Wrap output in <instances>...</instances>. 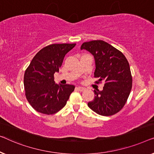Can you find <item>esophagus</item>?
<instances>
[{"label":"esophagus","mask_w":154,"mask_h":154,"mask_svg":"<svg viewBox=\"0 0 154 154\" xmlns=\"http://www.w3.org/2000/svg\"><path fill=\"white\" fill-rule=\"evenodd\" d=\"M77 89L79 91H83L85 90V88L82 87V86H78V87H77Z\"/></svg>","instance_id":"esophagus-1"}]
</instances>
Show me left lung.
<instances>
[{"mask_svg":"<svg viewBox=\"0 0 154 154\" xmlns=\"http://www.w3.org/2000/svg\"><path fill=\"white\" fill-rule=\"evenodd\" d=\"M81 49H86L94 56V77L103 82V89L94 90V100L88 103L90 109L102 116H112L123 107L131 93L133 78L129 63L123 53L103 40L84 42Z\"/></svg>","mask_w":154,"mask_h":154,"instance_id":"1","label":"left lung"}]
</instances>
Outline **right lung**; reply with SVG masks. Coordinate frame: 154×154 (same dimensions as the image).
I'll use <instances>...</instances> for the list:
<instances>
[{
	"label": "right lung",
	"instance_id": "1",
	"mask_svg": "<svg viewBox=\"0 0 154 154\" xmlns=\"http://www.w3.org/2000/svg\"><path fill=\"white\" fill-rule=\"evenodd\" d=\"M76 44H52L36 54L25 71V95L30 105L40 113L56 114L66 105L75 86L55 84L54 75L59 71L65 56Z\"/></svg>",
	"mask_w": 154,
	"mask_h": 154
}]
</instances>
